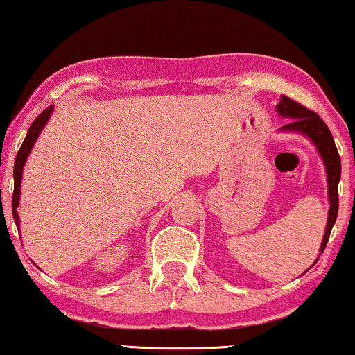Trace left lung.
<instances>
[{
  "mask_svg": "<svg viewBox=\"0 0 355 355\" xmlns=\"http://www.w3.org/2000/svg\"><path fill=\"white\" fill-rule=\"evenodd\" d=\"M277 111L282 117H290L291 120L285 127H282L280 131H296L304 136L310 137V141L315 144L318 152H320L321 158L324 161L327 172V194H329V216H327V227L324 232V238L321 243V254L326 249L330 232L336 220V214H338V182L341 177V161L338 150L334 142L332 133L324 123V120L318 116L316 112L310 111L309 107L299 105L297 101L291 100L286 95H282L280 103L277 105ZM320 260L316 258L315 263ZM313 263V264H315Z\"/></svg>",
  "mask_w": 355,
  "mask_h": 355,
  "instance_id": "8db88e82",
  "label": "left lung"
}]
</instances>
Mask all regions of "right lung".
<instances>
[{
	"label": "right lung",
	"instance_id": "add662e5",
	"mask_svg": "<svg viewBox=\"0 0 355 355\" xmlns=\"http://www.w3.org/2000/svg\"><path fill=\"white\" fill-rule=\"evenodd\" d=\"M51 112H53V106H48L44 112H40V116L35 119L31 123V127H29L25 141H23L19 153H17L15 164H14V194H12V216H14L17 227H19V224H20L19 213H17V207H19V202H20L23 167H25V163H26L29 153H31L34 142L37 141L40 131L44 130V127L48 122V119H50V116H51Z\"/></svg>",
	"mask_w": 355,
	"mask_h": 355
}]
</instances>
